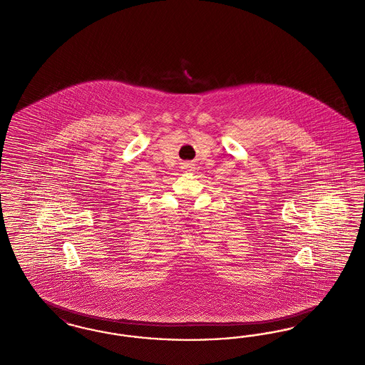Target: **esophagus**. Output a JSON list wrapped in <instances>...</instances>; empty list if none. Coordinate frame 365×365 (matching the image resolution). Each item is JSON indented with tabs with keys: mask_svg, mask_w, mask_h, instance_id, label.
<instances>
[{
	"mask_svg": "<svg viewBox=\"0 0 365 365\" xmlns=\"http://www.w3.org/2000/svg\"><path fill=\"white\" fill-rule=\"evenodd\" d=\"M185 167H186V168H191V164H189V163H187V164H185Z\"/></svg>",
	"mask_w": 365,
	"mask_h": 365,
	"instance_id": "1",
	"label": "esophagus"
}]
</instances>
